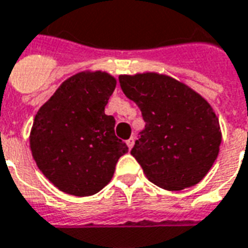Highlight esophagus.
<instances>
[{"label": "esophagus", "mask_w": 248, "mask_h": 248, "mask_svg": "<svg viewBox=\"0 0 248 248\" xmlns=\"http://www.w3.org/2000/svg\"><path fill=\"white\" fill-rule=\"evenodd\" d=\"M134 140H135V139H134L133 137H131V138L127 139V140H126V144H127V147H129V150H131V148H133Z\"/></svg>", "instance_id": "esophagus-1"}]
</instances>
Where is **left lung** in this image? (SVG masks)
Returning a JSON list of instances; mask_svg holds the SVG:
<instances>
[{
    "instance_id": "left-lung-1",
    "label": "left lung",
    "mask_w": 248,
    "mask_h": 248,
    "mask_svg": "<svg viewBox=\"0 0 248 248\" xmlns=\"http://www.w3.org/2000/svg\"><path fill=\"white\" fill-rule=\"evenodd\" d=\"M119 84L146 122L131 155L148 180L167 190L202 180L222 140L219 121L208 101L184 82L156 72L121 75Z\"/></svg>"
}]
</instances>
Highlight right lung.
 I'll list each match as a JSON object with an SVG mask.
<instances>
[{
    "mask_svg": "<svg viewBox=\"0 0 248 248\" xmlns=\"http://www.w3.org/2000/svg\"><path fill=\"white\" fill-rule=\"evenodd\" d=\"M117 85L111 75H73L38 110L30 133L32 157L42 173L64 193L100 192L129 148L115 137V119L105 106Z\"/></svg>",
    "mask_w": 248,
    "mask_h": 248,
    "instance_id": "1",
    "label": "right lung"
}]
</instances>
